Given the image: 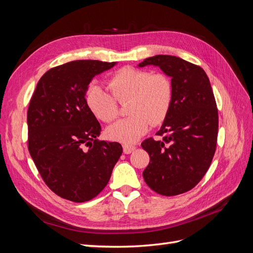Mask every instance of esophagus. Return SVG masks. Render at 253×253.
Instances as JSON below:
<instances>
[{"mask_svg":"<svg viewBox=\"0 0 253 253\" xmlns=\"http://www.w3.org/2000/svg\"><path fill=\"white\" fill-rule=\"evenodd\" d=\"M136 149L135 145H129V144H124V153L125 154H129Z\"/></svg>","mask_w":253,"mask_h":253,"instance_id":"34e87169","label":"esophagus"}]
</instances>
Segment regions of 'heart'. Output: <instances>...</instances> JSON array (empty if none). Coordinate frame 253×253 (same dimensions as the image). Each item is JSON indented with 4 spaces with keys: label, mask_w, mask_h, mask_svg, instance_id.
<instances>
[{
    "label": "heart",
    "mask_w": 253,
    "mask_h": 253,
    "mask_svg": "<svg viewBox=\"0 0 253 253\" xmlns=\"http://www.w3.org/2000/svg\"><path fill=\"white\" fill-rule=\"evenodd\" d=\"M111 94L98 85H90L85 94L89 111L103 122L114 121L119 115V103H126L131 116L106 129L110 139L126 144L136 142L151 125H162L170 113L173 83L164 73H151L135 67H122L109 80Z\"/></svg>",
    "instance_id": "b5f03b06"
}]
</instances>
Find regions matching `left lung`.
I'll list each match as a JSON object with an SVG mask.
<instances>
[{"instance_id": "8db88e82", "label": "left lung", "mask_w": 253, "mask_h": 253, "mask_svg": "<svg viewBox=\"0 0 253 253\" xmlns=\"http://www.w3.org/2000/svg\"><path fill=\"white\" fill-rule=\"evenodd\" d=\"M156 65L172 78L174 94L169 115L141 147L150 155L142 175L156 193L174 196L193 189L208 171L216 150L218 113L208 76L201 66L175 56L144 59L139 67Z\"/></svg>"}]
</instances>
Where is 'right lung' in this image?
Returning a JSON list of instances; mask_svg holds the SVG:
<instances>
[{
  "label": "right lung",
  "instance_id": "obj_1",
  "mask_svg": "<svg viewBox=\"0 0 253 253\" xmlns=\"http://www.w3.org/2000/svg\"><path fill=\"white\" fill-rule=\"evenodd\" d=\"M115 64L77 60L52 67L30 99L29 154L46 186L64 200H93L108 185L122 153L120 143L97 139L101 126L85 100L91 79Z\"/></svg>",
  "mask_w": 253,
  "mask_h": 253
}]
</instances>
